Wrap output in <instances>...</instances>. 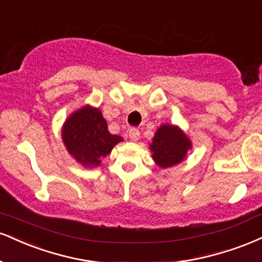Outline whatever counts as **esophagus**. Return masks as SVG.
Listing matches in <instances>:
<instances>
[{
  "mask_svg": "<svg viewBox=\"0 0 262 262\" xmlns=\"http://www.w3.org/2000/svg\"><path fill=\"white\" fill-rule=\"evenodd\" d=\"M128 135H129V139H130L132 141H138V140H139V138H140V132L138 130V129L133 128V129H130V130H129Z\"/></svg>",
  "mask_w": 262,
  "mask_h": 262,
  "instance_id": "obj_1",
  "label": "esophagus"
}]
</instances>
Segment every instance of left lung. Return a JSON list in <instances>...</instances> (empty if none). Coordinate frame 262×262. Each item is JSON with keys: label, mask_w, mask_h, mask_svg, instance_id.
Returning a JSON list of instances; mask_svg holds the SVG:
<instances>
[{"label": "left lung", "mask_w": 262, "mask_h": 262, "mask_svg": "<svg viewBox=\"0 0 262 262\" xmlns=\"http://www.w3.org/2000/svg\"><path fill=\"white\" fill-rule=\"evenodd\" d=\"M152 160L160 168L177 166L191 150V141L178 125L162 124L149 144Z\"/></svg>", "instance_id": "1"}]
</instances>
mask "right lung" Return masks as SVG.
Segmentation results:
<instances>
[{
  "label": "right lung",
  "instance_id": "obj_1",
  "mask_svg": "<svg viewBox=\"0 0 262 262\" xmlns=\"http://www.w3.org/2000/svg\"><path fill=\"white\" fill-rule=\"evenodd\" d=\"M61 135L69 155L86 168L99 167L103 157L123 141L122 137L110 133L102 113L90 105L71 113L63 123Z\"/></svg>",
  "mask_w": 262,
  "mask_h": 262
}]
</instances>
